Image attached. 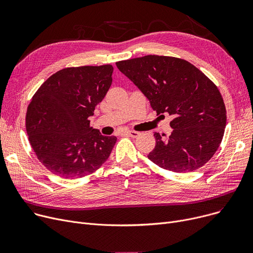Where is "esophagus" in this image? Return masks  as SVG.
Masks as SVG:
<instances>
[{"label": "esophagus", "instance_id": "1", "mask_svg": "<svg viewBox=\"0 0 253 253\" xmlns=\"http://www.w3.org/2000/svg\"><path fill=\"white\" fill-rule=\"evenodd\" d=\"M123 134L126 136H129V137H132V138H135L139 135V132L134 131V130H127V131H124Z\"/></svg>", "mask_w": 253, "mask_h": 253}]
</instances>
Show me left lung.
I'll list each match as a JSON object with an SVG mask.
<instances>
[{
  "label": "left lung",
  "mask_w": 253,
  "mask_h": 253,
  "mask_svg": "<svg viewBox=\"0 0 253 253\" xmlns=\"http://www.w3.org/2000/svg\"><path fill=\"white\" fill-rule=\"evenodd\" d=\"M116 65L148 97L157 115L174 117L170 136L154 133L156 147L150 160L180 173L205 165L217 151L227 124L217 86L194 64L177 57L147 55Z\"/></svg>",
  "instance_id": "obj_1"
}]
</instances>
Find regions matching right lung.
<instances>
[{
  "mask_svg": "<svg viewBox=\"0 0 253 253\" xmlns=\"http://www.w3.org/2000/svg\"><path fill=\"white\" fill-rule=\"evenodd\" d=\"M112 64L65 68L34 94L25 126L37 158L50 172L80 178L108 160L117 141L90 127L89 117L112 85Z\"/></svg>",
  "mask_w": 253,
  "mask_h": 253,
  "instance_id": "obj_1",
  "label": "right lung"
}]
</instances>
